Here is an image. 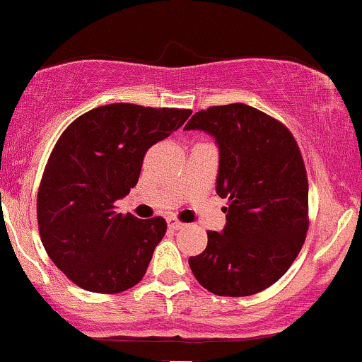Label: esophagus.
<instances>
[{
  "instance_id": "obj_1",
  "label": "esophagus",
  "mask_w": 362,
  "mask_h": 362,
  "mask_svg": "<svg viewBox=\"0 0 362 362\" xmlns=\"http://www.w3.org/2000/svg\"><path fill=\"white\" fill-rule=\"evenodd\" d=\"M168 228L170 230H182V228L185 226L184 223L182 221H178V219H175V218H168Z\"/></svg>"
}]
</instances>
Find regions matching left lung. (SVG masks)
<instances>
[{
    "label": "left lung",
    "mask_w": 362,
    "mask_h": 362,
    "mask_svg": "<svg viewBox=\"0 0 362 362\" xmlns=\"http://www.w3.org/2000/svg\"><path fill=\"white\" fill-rule=\"evenodd\" d=\"M216 139V192L228 199L221 233L190 257L199 284L218 296H250L279 281L308 231V178L289 129L245 103L199 110L185 124Z\"/></svg>",
    "instance_id": "8db88e82"
}]
</instances>
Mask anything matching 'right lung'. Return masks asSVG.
<instances>
[{
	"instance_id": "obj_1",
	"label": "right lung",
	"mask_w": 362,
	"mask_h": 362,
	"mask_svg": "<svg viewBox=\"0 0 362 362\" xmlns=\"http://www.w3.org/2000/svg\"><path fill=\"white\" fill-rule=\"evenodd\" d=\"M192 110L110 103L73 120L45 165L37 221L42 245L69 281L114 294L143 279L167 223L115 213L138 184L144 155Z\"/></svg>"
}]
</instances>
